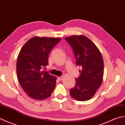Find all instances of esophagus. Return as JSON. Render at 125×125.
<instances>
[{"label": "esophagus", "mask_w": 125, "mask_h": 125, "mask_svg": "<svg viewBox=\"0 0 125 125\" xmlns=\"http://www.w3.org/2000/svg\"><path fill=\"white\" fill-rule=\"evenodd\" d=\"M57 79H58V80H59V81H61V80H62V79H63V76L58 77H57Z\"/></svg>", "instance_id": "1"}]
</instances>
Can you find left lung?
<instances>
[{"instance_id":"1","label":"left lung","mask_w":125,"mask_h":125,"mask_svg":"<svg viewBox=\"0 0 125 125\" xmlns=\"http://www.w3.org/2000/svg\"><path fill=\"white\" fill-rule=\"evenodd\" d=\"M72 48L76 64L82 68L76 78L75 85L70 90L71 96L78 101H86L94 96L102 83L104 61L95 44L83 35H73L65 38Z\"/></svg>"}]
</instances>
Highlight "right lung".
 <instances>
[{"mask_svg": "<svg viewBox=\"0 0 125 125\" xmlns=\"http://www.w3.org/2000/svg\"><path fill=\"white\" fill-rule=\"evenodd\" d=\"M60 38L34 37L22 47L17 62L18 81L24 91L34 99L50 96L56 85V77L46 71L48 56Z\"/></svg>", "mask_w": 125, "mask_h": 125, "instance_id": "add662e5", "label": "right lung"}]
</instances>
